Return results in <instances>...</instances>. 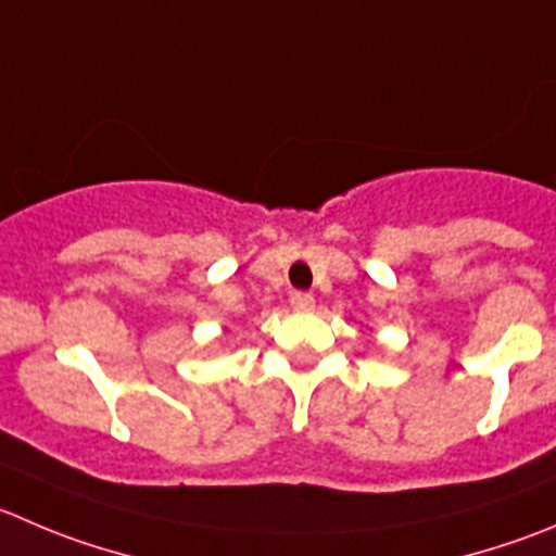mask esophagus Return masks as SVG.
Wrapping results in <instances>:
<instances>
[{
	"label": "esophagus",
	"mask_w": 556,
	"mask_h": 556,
	"mask_svg": "<svg viewBox=\"0 0 556 556\" xmlns=\"http://www.w3.org/2000/svg\"><path fill=\"white\" fill-rule=\"evenodd\" d=\"M289 303H292L294 311H311V308H314V294H308V292H292V298H289Z\"/></svg>",
	"instance_id": "esophagus-1"
}]
</instances>
